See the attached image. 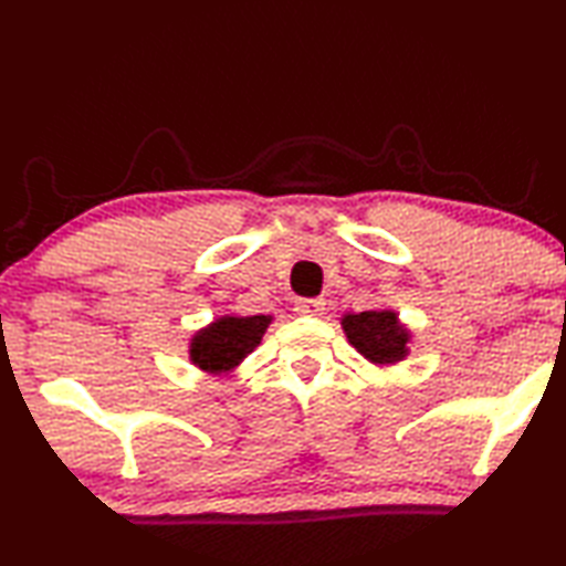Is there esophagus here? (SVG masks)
I'll return each mask as SVG.
<instances>
[{
    "instance_id": "1",
    "label": "esophagus",
    "mask_w": 566,
    "mask_h": 566,
    "mask_svg": "<svg viewBox=\"0 0 566 566\" xmlns=\"http://www.w3.org/2000/svg\"><path fill=\"white\" fill-rule=\"evenodd\" d=\"M296 312L304 314V317H319V314L324 312V300H300L296 302Z\"/></svg>"
}]
</instances>
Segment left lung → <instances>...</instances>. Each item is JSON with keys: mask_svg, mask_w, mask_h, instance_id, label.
<instances>
[{"mask_svg": "<svg viewBox=\"0 0 566 566\" xmlns=\"http://www.w3.org/2000/svg\"><path fill=\"white\" fill-rule=\"evenodd\" d=\"M342 329L354 349H357L364 359L379 367L387 364H397L409 354V339L411 334L399 322L397 312L391 310H371V312H357L344 314Z\"/></svg>", "mask_w": 566, "mask_h": 566, "instance_id": "left-lung-1", "label": "left lung"}]
</instances>
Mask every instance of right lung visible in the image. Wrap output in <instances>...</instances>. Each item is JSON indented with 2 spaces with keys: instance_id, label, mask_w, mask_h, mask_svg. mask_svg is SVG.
<instances>
[{
  "instance_id": "right-lung-1",
  "label": "right lung",
  "mask_w": 566,
  "mask_h": 566,
  "mask_svg": "<svg viewBox=\"0 0 566 566\" xmlns=\"http://www.w3.org/2000/svg\"><path fill=\"white\" fill-rule=\"evenodd\" d=\"M270 324V314H254V317L227 314V317H219L191 337L189 359L209 375H229L244 361L247 354L260 347Z\"/></svg>"
}]
</instances>
